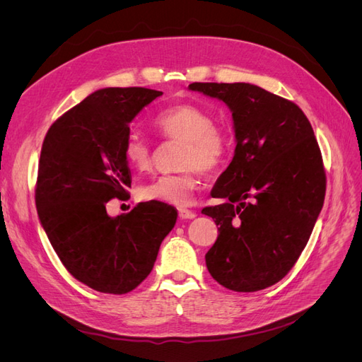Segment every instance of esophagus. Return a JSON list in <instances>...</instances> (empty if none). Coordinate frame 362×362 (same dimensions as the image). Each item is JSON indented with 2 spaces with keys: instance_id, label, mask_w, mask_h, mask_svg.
Masks as SVG:
<instances>
[{
  "instance_id": "34e87169",
  "label": "esophagus",
  "mask_w": 362,
  "mask_h": 362,
  "mask_svg": "<svg viewBox=\"0 0 362 362\" xmlns=\"http://www.w3.org/2000/svg\"><path fill=\"white\" fill-rule=\"evenodd\" d=\"M178 214H180V217L182 218V221H187V218H194L196 217V213L187 210V208H180Z\"/></svg>"
}]
</instances>
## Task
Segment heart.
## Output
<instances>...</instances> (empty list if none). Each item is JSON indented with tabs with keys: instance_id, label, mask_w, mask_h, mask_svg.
Instances as JSON below:
<instances>
[{
	"instance_id": "1",
	"label": "heart",
	"mask_w": 362,
	"mask_h": 362,
	"mask_svg": "<svg viewBox=\"0 0 362 362\" xmlns=\"http://www.w3.org/2000/svg\"><path fill=\"white\" fill-rule=\"evenodd\" d=\"M152 127L161 137L181 141L178 166L185 170L158 175L140 184L139 198L177 206L189 204L198 189V170L213 172L225 163L231 149L228 131L214 124L206 110L192 103L163 108L152 119ZM122 156L129 168L146 170L152 163V148L144 137L131 133L124 140Z\"/></svg>"
}]
</instances>
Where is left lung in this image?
<instances>
[{"mask_svg": "<svg viewBox=\"0 0 362 362\" xmlns=\"http://www.w3.org/2000/svg\"><path fill=\"white\" fill-rule=\"evenodd\" d=\"M190 90L233 112L237 146L202 213L218 225L205 262L233 291L281 281L308 243L326 192L322 152L308 117L294 103L249 83H192Z\"/></svg>", "mask_w": 362, "mask_h": 362, "instance_id": "obj_1", "label": "left lung"}]
</instances>
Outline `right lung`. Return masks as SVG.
<instances>
[{"instance_id": "1", "label": "right lung", "mask_w": 362, "mask_h": 362, "mask_svg": "<svg viewBox=\"0 0 362 362\" xmlns=\"http://www.w3.org/2000/svg\"><path fill=\"white\" fill-rule=\"evenodd\" d=\"M163 92L146 87L96 90L54 122L43 140L36 206L63 266L96 291L125 294L154 267L177 210L140 202L110 217L107 202L128 194L122 156L129 124Z\"/></svg>"}]
</instances>
